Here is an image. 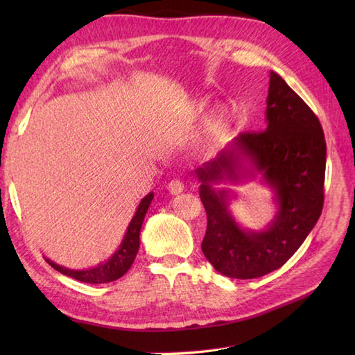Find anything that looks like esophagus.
<instances>
[{"label": "esophagus", "instance_id": "esophagus-1", "mask_svg": "<svg viewBox=\"0 0 355 355\" xmlns=\"http://www.w3.org/2000/svg\"><path fill=\"white\" fill-rule=\"evenodd\" d=\"M184 189V184L180 182V180H172V182H169L168 184V191L172 193V195H178L182 193Z\"/></svg>", "mask_w": 355, "mask_h": 355}]
</instances>
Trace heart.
<instances>
[{"mask_svg":"<svg viewBox=\"0 0 355 355\" xmlns=\"http://www.w3.org/2000/svg\"><path fill=\"white\" fill-rule=\"evenodd\" d=\"M201 107H202V105H200V108H201ZM224 117H225V116H224V111H223V110L218 111L216 116H215V126H220V125L223 123ZM135 163H137V162H135ZM135 163H134V164H135Z\"/></svg>","mask_w":355,"mask_h":355,"instance_id":"1","label":"heart"}]
</instances>
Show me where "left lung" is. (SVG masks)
<instances>
[{
  "instance_id": "left-lung-1",
  "label": "left lung",
  "mask_w": 355,
  "mask_h": 355,
  "mask_svg": "<svg viewBox=\"0 0 355 355\" xmlns=\"http://www.w3.org/2000/svg\"><path fill=\"white\" fill-rule=\"evenodd\" d=\"M325 164L327 143L319 119L270 71L266 130L239 134L195 171L207 214L201 248L214 268L227 277L254 279L282 267L322 214ZM256 173L274 191L277 214L266 230L248 231L230 212L231 191L211 184H236Z\"/></svg>"
}]
</instances>
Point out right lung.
Masks as SVG:
<instances>
[{
	"label": "right lung",
	"mask_w": 355,
	"mask_h": 355,
	"mask_svg": "<svg viewBox=\"0 0 355 355\" xmlns=\"http://www.w3.org/2000/svg\"><path fill=\"white\" fill-rule=\"evenodd\" d=\"M153 200H154V193L149 192L146 197L140 201V205L137 210H135L131 223L128 224V229L122 243H120L119 248L111 254V258L108 261L85 270L65 268L50 259H47V262L53 268L58 270L59 273L85 284H108V282L116 281L119 277H122L126 271L131 268L135 256H137L139 247H140V229H141L143 220H145L148 209L150 206V201Z\"/></svg>",
	"instance_id": "right-lung-1"
}]
</instances>
